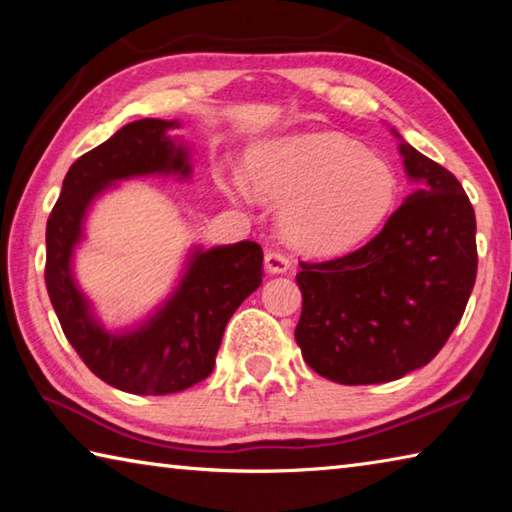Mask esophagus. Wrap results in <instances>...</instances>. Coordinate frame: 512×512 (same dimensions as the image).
I'll list each match as a JSON object with an SVG mask.
<instances>
[{"mask_svg": "<svg viewBox=\"0 0 512 512\" xmlns=\"http://www.w3.org/2000/svg\"><path fill=\"white\" fill-rule=\"evenodd\" d=\"M264 268L273 275L287 273L291 268V259L287 255H282L280 250H268L266 257H264Z\"/></svg>", "mask_w": 512, "mask_h": 512, "instance_id": "34e87169", "label": "esophagus"}]
</instances>
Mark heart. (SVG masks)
Here are the masks:
<instances>
[{
  "mask_svg": "<svg viewBox=\"0 0 512 512\" xmlns=\"http://www.w3.org/2000/svg\"><path fill=\"white\" fill-rule=\"evenodd\" d=\"M225 189L282 203V239L300 253L334 257L361 246L388 221L400 180L391 164L352 137L302 131L253 146L246 176L232 171Z\"/></svg>",
  "mask_w": 512,
  "mask_h": 512,
  "instance_id": "heart-1",
  "label": "heart"
}]
</instances>
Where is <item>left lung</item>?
I'll return each instance as SVG.
<instances>
[{
    "label": "left lung",
    "mask_w": 512,
    "mask_h": 512,
    "mask_svg": "<svg viewBox=\"0 0 512 512\" xmlns=\"http://www.w3.org/2000/svg\"><path fill=\"white\" fill-rule=\"evenodd\" d=\"M400 140L415 185L375 239L323 264H300L296 343L336 384H384L436 357L461 320L476 277V219L445 167Z\"/></svg>",
    "instance_id": "obj_1"
}]
</instances>
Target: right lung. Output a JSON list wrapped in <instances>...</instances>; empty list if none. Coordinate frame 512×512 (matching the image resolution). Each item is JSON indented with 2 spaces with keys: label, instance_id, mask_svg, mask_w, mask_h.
Returning a JSON list of instances; mask_svg holds the SVG:
<instances>
[{
  "label": "right lung",
  "instance_id": "right-lung-1",
  "mask_svg": "<svg viewBox=\"0 0 512 512\" xmlns=\"http://www.w3.org/2000/svg\"><path fill=\"white\" fill-rule=\"evenodd\" d=\"M178 119H137L81 155L47 221V291L60 327L94 375L133 395H169L203 381L230 316L262 284V246H192L169 296L133 325L108 327L76 280V250L103 194L144 176L192 178V146Z\"/></svg>",
  "mask_w": 512,
  "mask_h": 512
}]
</instances>
